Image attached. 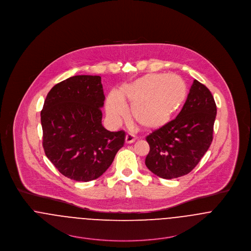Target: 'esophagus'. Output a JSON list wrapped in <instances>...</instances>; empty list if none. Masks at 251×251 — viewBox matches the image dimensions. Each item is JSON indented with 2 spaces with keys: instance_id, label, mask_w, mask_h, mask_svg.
<instances>
[{
  "instance_id": "34e87169",
  "label": "esophagus",
  "mask_w": 251,
  "mask_h": 251,
  "mask_svg": "<svg viewBox=\"0 0 251 251\" xmlns=\"http://www.w3.org/2000/svg\"><path fill=\"white\" fill-rule=\"evenodd\" d=\"M135 142V137L133 136L132 134H126V144H132Z\"/></svg>"
}]
</instances>
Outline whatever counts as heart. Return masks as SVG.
Returning <instances> with one entry per match:
<instances>
[{"label": "heart", "mask_w": 251, "mask_h": 251, "mask_svg": "<svg viewBox=\"0 0 251 251\" xmlns=\"http://www.w3.org/2000/svg\"><path fill=\"white\" fill-rule=\"evenodd\" d=\"M188 93L185 80L177 75L148 74L123 86L119 94L110 93L106 112L114 121L126 118V102L139 126L150 131L158 130L181 111Z\"/></svg>", "instance_id": "heart-1"}]
</instances>
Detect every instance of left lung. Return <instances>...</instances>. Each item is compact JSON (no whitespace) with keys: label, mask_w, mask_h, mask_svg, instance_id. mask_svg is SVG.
<instances>
[{"label":"left lung","mask_w":251,"mask_h":251,"mask_svg":"<svg viewBox=\"0 0 251 251\" xmlns=\"http://www.w3.org/2000/svg\"><path fill=\"white\" fill-rule=\"evenodd\" d=\"M216 115L214 97L205 85L195 79L179 114L146 138L150 145L145 161L148 169L165 179L189 174L212 143Z\"/></svg>","instance_id":"1"}]
</instances>
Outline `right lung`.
Listing matches in <instances>:
<instances>
[{
	"instance_id": "right-lung-1",
	"label": "right lung",
	"mask_w": 251,
	"mask_h": 251,
	"mask_svg": "<svg viewBox=\"0 0 251 251\" xmlns=\"http://www.w3.org/2000/svg\"><path fill=\"white\" fill-rule=\"evenodd\" d=\"M104 100L100 75L71 76L46 97L41 111L44 151L70 179H97L125 144V131L111 132L101 125Z\"/></svg>"
}]
</instances>
